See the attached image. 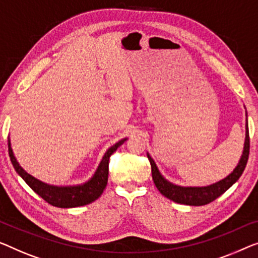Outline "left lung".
I'll use <instances>...</instances> for the list:
<instances>
[{
	"instance_id": "left-lung-1",
	"label": "left lung",
	"mask_w": 258,
	"mask_h": 258,
	"mask_svg": "<svg viewBox=\"0 0 258 258\" xmlns=\"http://www.w3.org/2000/svg\"><path fill=\"white\" fill-rule=\"evenodd\" d=\"M249 148H250V140H249V130L247 120V124H245L244 148L240 159V162L237 163L236 168L234 169L232 174H229L227 177H225L224 179L219 180V182L211 184V185L207 186H179L168 182V180L160 174L159 169H157L156 164L154 162L151 155L147 154V156L149 162H151L154 184H155L157 190H159L164 197H167L168 199H170V201L175 203L184 204V205L202 206L215 201L218 197H220L224 192L227 191L229 187L241 177L242 172H243L248 162Z\"/></svg>"
}]
</instances>
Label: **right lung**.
Here are the masks:
<instances>
[{
    "instance_id": "add662e5",
    "label": "right lung",
    "mask_w": 258,
    "mask_h": 258,
    "mask_svg": "<svg viewBox=\"0 0 258 258\" xmlns=\"http://www.w3.org/2000/svg\"><path fill=\"white\" fill-rule=\"evenodd\" d=\"M127 140V138L121 139L114 144L112 147L107 149L106 153L103 156V159L99 163L97 170L94 176L81 185H73V186H55L49 185L41 180L34 178L28 174L17 162L16 157L14 156L13 149H11L10 139H8V151H9V156L11 163L17 171V174L25 180L26 184L32 189L38 196H40L45 202H47L51 205L55 207H61V209H69V207H78L88 205L96 199L101 197V195L104 191L107 177H109V160L110 156L117 151L119 146H121Z\"/></svg>"
}]
</instances>
